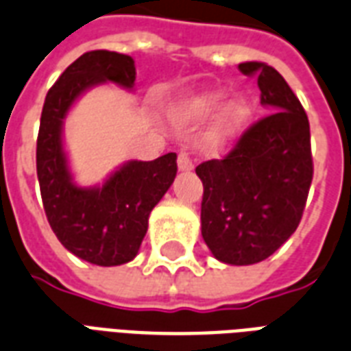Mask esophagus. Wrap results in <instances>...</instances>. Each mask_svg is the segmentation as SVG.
<instances>
[{"instance_id": "34e87169", "label": "esophagus", "mask_w": 351, "mask_h": 351, "mask_svg": "<svg viewBox=\"0 0 351 351\" xmlns=\"http://www.w3.org/2000/svg\"><path fill=\"white\" fill-rule=\"evenodd\" d=\"M178 169L180 171H191L195 167V162H193V158L189 156L187 152H178Z\"/></svg>"}]
</instances>
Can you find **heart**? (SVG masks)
Returning <instances> with one entry per match:
<instances>
[{
    "label": "heart",
    "instance_id": "obj_1",
    "mask_svg": "<svg viewBox=\"0 0 351 351\" xmlns=\"http://www.w3.org/2000/svg\"><path fill=\"white\" fill-rule=\"evenodd\" d=\"M224 99L223 92H206L199 97H195L191 103L187 104L186 112L191 117H206L211 112H215L221 106ZM252 116V108L245 99H234L230 101L223 110L219 112L217 121H215V138L217 140H230L235 138L237 134L245 128Z\"/></svg>",
    "mask_w": 351,
    "mask_h": 351
}]
</instances>
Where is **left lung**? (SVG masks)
I'll use <instances>...</instances> for the list:
<instances>
[{"mask_svg": "<svg viewBox=\"0 0 351 351\" xmlns=\"http://www.w3.org/2000/svg\"><path fill=\"white\" fill-rule=\"evenodd\" d=\"M258 75L261 104L272 114L248 127L223 160L197 167L204 195L202 237L228 265H254L294 234L313 180L309 121L282 75L263 62L239 64Z\"/></svg>", "mask_w": 351, "mask_h": 351, "instance_id": "left-lung-1", "label": "left lung"}]
</instances>
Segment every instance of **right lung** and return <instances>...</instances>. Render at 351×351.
Instances as JSON below:
<instances>
[{
    "label": "right lung",
    "mask_w": 351,
    "mask_h": 351,
    "mask_svg": "<svg viewBox=\"0 0 351 351\" xmlns=\"http://www.w3.org/2000/svg\"><path fill=\"white\" fill-rule=\"evenodd\" d=\"M132 57L88 51L66 68L45 95L36 140V173L51 230L69 252L88 263L116 267L132 261L147 234L149 213L176 176V154L127 162L97 187H80L62 147L64 117L80 93L103 82L132 90Z\"/></svg>",
    "instance_id": "obj_1"
}]
</instances>
